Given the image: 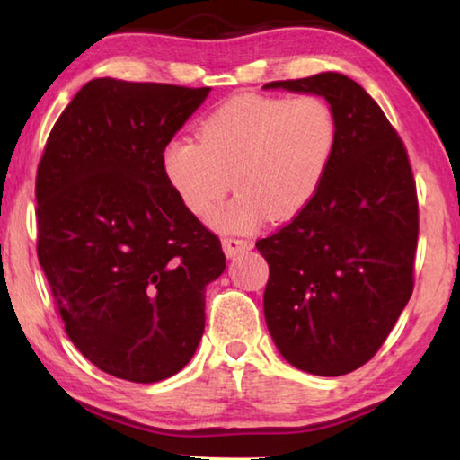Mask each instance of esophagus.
<instances>
[{
	"instance_id": "esophagus-1",
	"label": "esophagus",
	"mask_w": 460,
	"mask_h": 460,
	"mask_svg": "<svg viewBox=\"0 0 460 460\" xmlns=\"http://www.w3.org/2000/svg\"><path fill=\"white\" fill-rule=\"evenodd\" d=\"M253 247V243L252 241H247V239H233V237H225L223 239V252H225V255H227V258L231 260V258H237L239 253H245V252H249V249Z\"/></svg>"
}]
</instances>
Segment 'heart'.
I'll return each mask as SVG.
<instances>
[{
    "instance_id": "1",
    "label": "heart",
    "mask_w": 460,
    "mask_h": 460,
    "mask_svg": "<svg viewBox=\"0 0 460 460\" xmlns=\"http://www.w3.org/2000/svg\"><path fill=\"white\" fill-rule=\"evenodd\" d=\"M337 119L314 95H241L217 107L199 128V142L174 137L162 170L192 215L219 233H252L270 217L284 223L316 199L337 150Z\"/></svg>"
}]
</instances>
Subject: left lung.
<instances>
[{
  "mask_svg": "<svg viewBox=\"0 0 460 460\" xmlns=\"http://www.w3.org/2000/svg\"><path fill=\"white\" fill-rule=\"evenodd\" d=\"M324 97L337 150L316 199L255 247L270 266L263 314L296 369L337 377L384 345L414 290L418 199L402 139L361 84L341 73L274 81Z\"/></svg>",
  "mask_w": 460,
  "mask_h": 460,
  "instance_id": "obj_1",
  "label": "left lung"
}]
</instances>
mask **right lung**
Listing matches in <instances>:
<instances>
[{"instance_id":"right-lung-1","label":"right lung","mask_w":460,"mask_h":460,"mask_svg":"<svg viewBox=\"0 0 460 460\" xmlns=\"http://www.w3.org/2000/svg\"><path fill=\"white\" fill-rule=\"evenodd\" d=\"M208 93L93 79L46 142L38 260L68 339L113 377H172L205 332L225 253L168 184L162 150Z\"/></svg>"}]
</instances>
